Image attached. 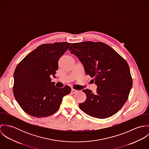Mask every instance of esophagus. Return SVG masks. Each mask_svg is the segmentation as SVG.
Listing matches in <instances>:
<instances>
[{"label":"esophagus","mask_w":149,"mask_h":149,"mask_svg":"<svg viewBox=\"0 0 149 149\" xmlns=\"http://www.w3.org/2000/svg\"><path fill=\"white\" fill-rule=\"evenodd\" d=\"M71 92H72V93H77V92H78V91H77V90H76V89H72Z\"/></svg>","instance_id":"1"}]
</instances>
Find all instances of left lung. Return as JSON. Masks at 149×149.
<instances>
[{
	"instance_id": "8db88e82",
	"label": "left lung",
	"mask_w": 149,
	"mask_h": 149,
	"mask_svg": "<svg viewBox=\"0 0 149 149\" xmlns=\"http://www.w3.org/2000/svg\"><path fill=\"white\" fill-rule=\"evenodd\" d=\"M83 64L85 73L93 78L96 93L86 89V99L79 107L87 115L99 119L118 112L127 100L132 80L127 61L106 43H73L69 48ZM94 82V81H93Z\"/></svg>"
}]
</instances>
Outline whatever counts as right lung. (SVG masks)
Here are the masks:
<instances>
[{
    "label": "right lung",
    "instance_id": "1",
    "mask_svg": "<svg viewBox=\"0 0 149 149\" xmlns=\"http://www.w3.org/2000/svg\"><path fill=\"white\" fill-rule=\"evenodd\" d=\"M71 43L42 44L18 64L14 73L13 93L22 109L29 115L42 118L55 113L70 88L56 87L50 76L56 77L58 60Z\"/></svg>",
    "mask_w": 149,
    "mask_h": 149
}]
</instances>
